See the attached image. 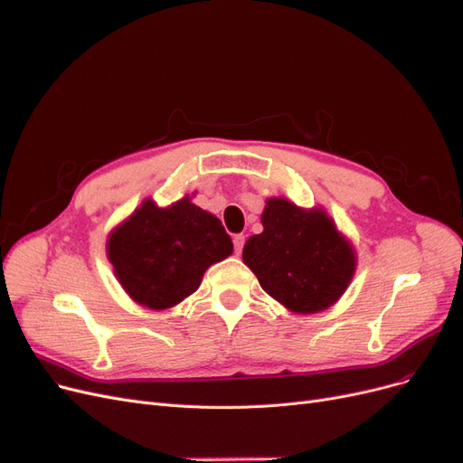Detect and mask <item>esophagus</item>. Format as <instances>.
Here are the masks:
<instances>
[{
    "instance_id": "34e87169",
    "label": "esophagus",
    "mask_w": 463,
    "mask_h": 463,
    "mask_svg": "<svg viewBox=\"0 0 463 463\" xmlns=\"http://www.w3.org/2000/svg\"><path fill=\"white\" fill-rule=\"evenodd\" d=\"M243 245H245V235H243V233L233 235V247H235V252H237V254H241Z\"/></svg>"
}]
</instances>
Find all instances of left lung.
<instances>
[{"instance_id": "left-lung-1", "label": "left lung", "mask_w": 463, "mask_h": 463, "mask_svg": "<svg viewBox=\"0 0 463 463\" xmlns=\"http://www.w3.org/2000/svg\"><path fill=\"white\" fill-rule=\"evenodd\" d=\"M264 232L249 237L243 260L262 288L296 313L335 304L355 271V256L325 211L268 199Z\"/></svg>"}]
</instances>
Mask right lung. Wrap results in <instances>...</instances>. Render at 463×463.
<instances>
[{
  "instance_id": "1",
  "label": "right lung",
  "mask_w": 463,
  "mask_h": 463,
  "mask_svg": "<svg viewBox=\"0 0 463 463\" xmlns=\"http://www.w3.org/2000/svg\"><path fill=\"white\" fill-rule=\"evenodd\" d=\"M233 250L222 222L188 197L169 209L150 199L109 235L108 258L131 298L167 309L197 290L203 273Z\"/></svg>"
}]
</instances>
